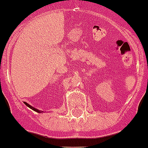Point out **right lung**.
Instances as JSON below:
<instances>
[{"label": "right lung", "mask_w": 148, "mask_h": 148, "mask_svg": "<svg viewBox=\"0 0 148 148\" xmlns=\"http://www.w3.org/2000/svg\"><path fill=\"white\" fill-rule=\"evenodd\" d=\"M24 104H25L27 106V107H29V108H31V109H32V110H33L34 111H35V112H37V113H40V112H43V111H40V110H39L36 109V108H33V107H32V106L29 105V104L28 103L24 102ZM43 113H44V112H43Z\"/></svg>", "instance_id": "1"}]
</instances>
